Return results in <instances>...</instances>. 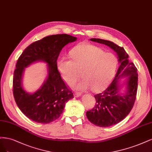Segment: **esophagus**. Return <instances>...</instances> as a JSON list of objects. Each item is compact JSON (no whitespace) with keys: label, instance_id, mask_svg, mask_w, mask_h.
I'll return each instance as SVG.
<instances>
[{"label":"esophagus","instance_id":"obj_1","mask_svg":"<svg viewBox=\"0 0 152 152\" xmlns=\"http://www.w3.org/2000/svg\"><path fill=\"white\" fill-rule=\"evenodd\" d=\"M75 96H76V97H78V96H81V94L80 92H75Z\"/></svg>","mask_w":152,"mask_h":152}]
</instances>
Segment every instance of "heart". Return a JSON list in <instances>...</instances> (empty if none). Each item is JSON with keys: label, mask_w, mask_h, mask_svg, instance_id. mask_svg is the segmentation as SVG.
<instances>
[{"label": "heart", "mask_w": 152, "mask_h": 152, "mask_svg": "<svg viewBox=\"0 0 152 152\" xmlns=\"http://www.w3.org/2000/svg\"><path fill=\"white\" fill-rule=\"evenodd\" d=\"M71 61L61 58L57 63L58 69L64 80L71 85L80 77L83 80L75 83L76 89L91 88L98 92L104 89L114 77L117 58L112 53L104 52L101 48L88 43L81 44L71 51Z\"/></svg>", "instance_id": "1"}]
</instances>
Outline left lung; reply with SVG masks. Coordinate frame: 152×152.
<instances>
[{
    "mask_svg": "<svg viewBox=\"0 0 152 152\" xmlns=\"http://www.w3.org/2000/svg\"><path fill=\"white\" fill-rule=\"evenodd\" d=\"M90 40L104 44L113 49L120 63L114 80L105 90L95 95V107L86 112L87 118L92 124L105 128L119 123L133 109L138 90V72L134 64L128 61L129 56L123 47L103 39L91 38ZM122 76L129 77L127 91L121 95L118 93V80Z\"/></svg>",
    "mask_w": 152,
    "mask_h": 152,
    "instance_id": "1",
    "label": "left lung"
}]
</instances>
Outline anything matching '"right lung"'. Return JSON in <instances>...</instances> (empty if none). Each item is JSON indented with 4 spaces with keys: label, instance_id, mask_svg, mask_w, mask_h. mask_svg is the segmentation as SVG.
<instances>
[{
    "label": "right lung",
    "instance_id": "add662e5",
    "mask_svg": "<svg viewBox=\"0 0 152 152\" xmlns=\"http://www.w3.org/2000/svg\"><path fill=\"white\" fill-rule=\"evenodd\" d=\"M76 39L67 34L44 37L26 47L18 58L14 72L13 95L19 109L30 119L50 123L61 116L66 102L74 98L62 79L57 61L62 48ZM37 60L48 63L49 75L41 88L30 94L22 87V75L24 67Z\"/></svg>",
    "mask_w": 152,
    "mask_h": 152
}]
</instances>
